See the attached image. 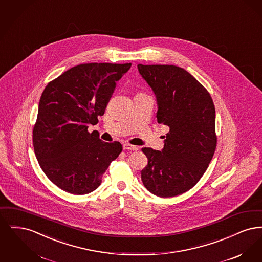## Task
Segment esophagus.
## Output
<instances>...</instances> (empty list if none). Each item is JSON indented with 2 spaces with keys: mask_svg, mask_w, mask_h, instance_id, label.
I'll return each mask as SVG.
<instances>
[{
  "mask_svg": "<svg viewBox=\"0 0 262 262\" xmlns=\"http://www.w3.org/2000/svg\"><path fill=\"white\" fill-rule=\"evenodd\" d=\"M123 148H124V150H133V151L137 150V147L136 145H132V144H129V143H125V144L123 145Z\"/></svg>",
  "mask_w": 262,
  "mask_h": 262,
  "instance_id": "34e87169",
  "label": "esophagus"
}]
</instances>
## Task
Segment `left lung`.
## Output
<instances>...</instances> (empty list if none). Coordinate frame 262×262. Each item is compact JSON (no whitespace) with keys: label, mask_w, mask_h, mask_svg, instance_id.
<instances>
[{"label":"left lung","mask_w":262,"mask_h":262,"mask_svg":"<svg viewBox=\"0 0 262 262\" xmlns=\"http://www.w3.org/2000/svg\"><path fill=\"white\" fill-rule=\"evenodd\" d=\"M157 100V122L169 126L161 151L143 147L141 180L151 193L172 198L194 187L216 149L215 107L209 92L186 70L137 64Z\"/></svg>","instance_id":"8db88e82"}]
</instances>
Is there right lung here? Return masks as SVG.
<instances>
[{
    "label": "right lung",
    "mask_w": 262,
    "mask_h": 262,
    "mask_svg": "<svg viewBox=\"0 0 262 262\" xmlns=\"http://www.w3.org/2000/svg\"><path fill=\"white\" fill-rule=\"evenodd\" d=\"M132 63L91 62L75 66L44 89L33 127L38 163L52 183L73 194H86L123 150L119 141L104 142L88 133L103 116L116 81Z\"/></svg>",
    "instance_id": "add662e5"
}]
</instances>
